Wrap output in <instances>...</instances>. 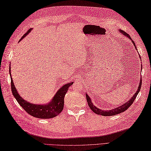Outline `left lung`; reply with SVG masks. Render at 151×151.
<instances>
[{
  "label": "left lung",
  "instance_id": "8db88e82",
  "mask_svg": "<svg viewBox=\"0 0 151 151\" xmlns=\"http://www.w3.org/2000/svg\"><path fill=\"white\" fill-rule=\"evenodd\" d=\"M120 32L121 33H122L124 35L126 36L127 37H128L129 38H130L131 40V38L130 37V36L128 34H127L126 32L122 31V30H120ZM132 42H133V43L134 44L135 48H136V49H137V47H136V46H135V43H134V41H133V40H132ZM141 86H142V79L140 80V82H139V86H138V88L137 91H136V93L134 94V95H133V97H132V98L130 99V100H129L127 102H126V103L124 104L123 105L120 106H119V107L116 108L111 109V110H107V111H106V110H102V109H100L97 108L96 106H95L93 104L92 102H91L90 97L88 96L87 94H86L87 102H88V106H89L91 110H92L93 113L97 114V115H102V116H113V115H117V114H119L120 113H122V112L125 111H126V110H127L130 107V106H131V104L133 103V102L134 101L136 97H137V95L138 94L139 90H140Z\"/></svg>",
  "mask_w": 151,
  "mask_h": 151
}]
</instances>
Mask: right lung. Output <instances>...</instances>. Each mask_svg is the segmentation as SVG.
I'll return each instance as SVG.
<instances>
[{"label":"right lung","instance_id":"1","mask_svg":"<svg viewBox=\"0 0 151 151\" xmlns=\"http://www.w3.org/2000/svg\"><path fill=\"white\" fill-rule=\"evenodd\" d=\"M31 29H29L27 32L21 38L20 40H22L23 38H24L28 33L31 31ZM19 41V42H20ZM9 67V73L11 76V86H12V91L13 96L16 99V100L18 102L23 109L25 110L29 115L36 117L38 119H51L58 116L59 114L63 111L64 107V98L65 94L67 93L68 90V88L72 85L73 82L65 84L63 86L60 88L56 94L54 95V97L52 99V101L47 104H31V102H28L20 97L18 94L15 86L14 85L13 79L12 78V74H11L10 68Z\"/></svg>","mask_w":151,"mask_h":151}]
</instances>
